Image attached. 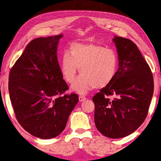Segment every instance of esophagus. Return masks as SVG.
I'll return each instance as SVG.
<instances>
[{
	"mask_svg": "<svg viewBox=\"0 0 161 161\" xmlns=\"http://www.w3.org/2000/svg\"><path fill=\"white\" fill-rule=\"evenodd\" d=\"M86 99H87V98L84 96H79V101H80V102L86 101Z\"/></svg>",
	"mask_w": 161,
	"mask_h": 161,
	"instance_id": "esophagus-1",
	"label": "esophagus"
}]
</instances>
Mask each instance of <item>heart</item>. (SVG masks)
<instances>
[{
  "label": "heart",
  "mask_w": 161,
  "mask_h": 161,
  "mask_svg": "<svg viewBox=\"0 0 161 161\" xmlns=\"http://www.w3.org/2000/svg\"><path fill=\"white\" fill-rule=\"evenodd\" d=\"M118 56L114 49L92 43H73L60 60V70L65 80L72 83L78 69L81 75L71 86L73 91L86 94L94 88H104L117 72Z\"/></svg>",
  "instance_id": "heart-1"
}]
</instances>
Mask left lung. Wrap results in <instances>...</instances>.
Wrapping results in <instances>:
<instances>
[{"mask_svg":"<svg viewBox=\"0 0 161 161\" xmlns=\"http://www.w3.org/2000/svg\"><path fill=\"white\" fill-rule=\"evenodd\" d=\"M119 68L114 78L93 97L99 132L110 138L130 135L144 122L153 94V77L136 45L115 36ZM113 95V99L108 96Z\"/></svg>","mask_w":161,"mask_h":161,"instance_id":"obj_1","label":"left lung"}]
</instances>
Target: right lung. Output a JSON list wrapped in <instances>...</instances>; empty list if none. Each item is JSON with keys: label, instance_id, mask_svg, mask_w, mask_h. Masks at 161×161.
<instances>
[{"label": "right lung", "instance_id": "obj_1", "mask_svg": "<svg viewBox=\"0 0 161 161\" xmlns=\"http://www.w3.org/2000/svg\"><path fill=\"white\" fill-rule=\"evenodd\" d=\"M62 34L38 38L26 46L9 74L8 91L15 118L31 135L55 138L64 130L78 102L68 89L58 61L57 47Z\"/></svg>", "mask_w": 161, "mask_h": 161}]
</instances>
